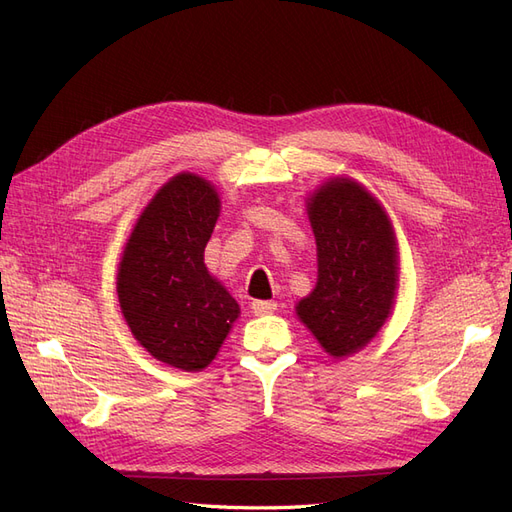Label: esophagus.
Wrapping results in <instances>:
<instances>
[{
	"label": "esophagus",
	"mask_w": 512,
	"mask_h": 512,
	"mask_svg": "<svg viewBox=\"0 0 512 512\" xmlns=\"http://www.w3.org/2000/svg\"><path fill=\"white\" fill-rule=\"evenodd\" d=\"M277 309V303L275 301H254L252 303V312L256 316H267V314H273Z\"/></svg>",
	"instance_id": "obj_1"
}]
</instances>
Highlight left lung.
<instances>
[{"instance_id":"8db88e82","label":"left lung","mask_w":512,"mask_h":512,"mask_svg":"<svg viewBox=\"0 0 512 512\" xmlns=\"http://www.w3.org/2000/svg\"><path fill=\"white\" fill-rule=\"evenodd\" d=\"M318 252V282L297 316L333 359L363 350L389 320L399 286L389 213L365 185L329 177L305 200Z\"/></svg>"}]
</instances>
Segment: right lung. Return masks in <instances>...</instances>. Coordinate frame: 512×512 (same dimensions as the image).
I'll return each instance as SVG.
<instances>
[{
  "label": "right lung",
  "mask_w": 512,
  "mask_h": 512,
  "mask_svg": "<svg viewBox=\"0 0 512 512\" xmlns=\"http://www.w3.org/2000/svg\"><path fill=\"white\" fill-rule=\"evenodd\" d=\"M220 207L211 181L194 173L168 179L138 215L117 269L119 307L134 339L181 371L205 369L241 314L205 265Z\"/></svg>",
  "instance_id": "obj_1"
}]
</instances>
